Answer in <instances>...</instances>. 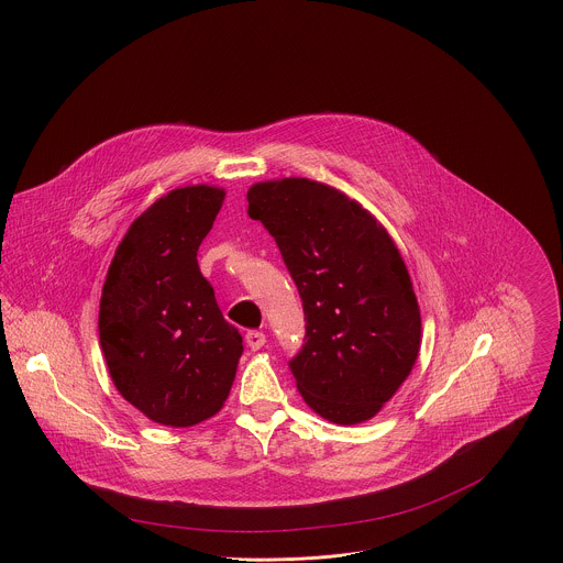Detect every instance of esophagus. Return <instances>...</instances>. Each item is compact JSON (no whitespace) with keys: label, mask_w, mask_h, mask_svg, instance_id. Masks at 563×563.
<instances>
[{"label":"esophagus","mask_w":563,"mask_h":563,"mask_svg":"<svg viewBox=\"0 0 563 563\" xmlns=\"http://www.w3.org/2000/svg\"><path fill=\"white\" fill-rule=\"evenodd\" d=\"M245 343L250 350H261L265 345V335L261 331H247Z\"/></svg>","instance_id":"esophagus-1"}]
</instances>
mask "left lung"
Returning a JSON list of instances; mask_svg holds the SVG:
<instances>
[{
    "label": "left lung",
    "mask_w": 563,
    "mask_h": 563,
    "mask_svg": "<svg viewBox=\"0 0 563 563\" xmlns=\"http://www.w3.org/2000/svg\"><path fill=\"white\" fill-rule=\"evenodd\" d=\"M247 216L274 236L302 300L307 333L289 361L298 391L331 422L369 420L420 350V309L398 247L354 200L307 178L250 187Z\"/></svg>",
    "instance_id": "obj_1"
}]
</instances>
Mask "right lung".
<instances>
[{
  "mask_svg": "<svg viewBox=\"0 0 563 563\" xmlns=\"http://www.w3.org/2000/svg\"><path fill=\"white\" fill-rule=\"evenodd\" d=\"M218 187L174 189L121 239L100 302V343L119 394L150 420L194 427L216 416L243 352L198 247L222 209Z\"/></svg>",
  "mask_w": 563,
  "mask_h": 563,
  "instance_id": "right-lung-1",
  "label": "right lung"
}]
</instances>
